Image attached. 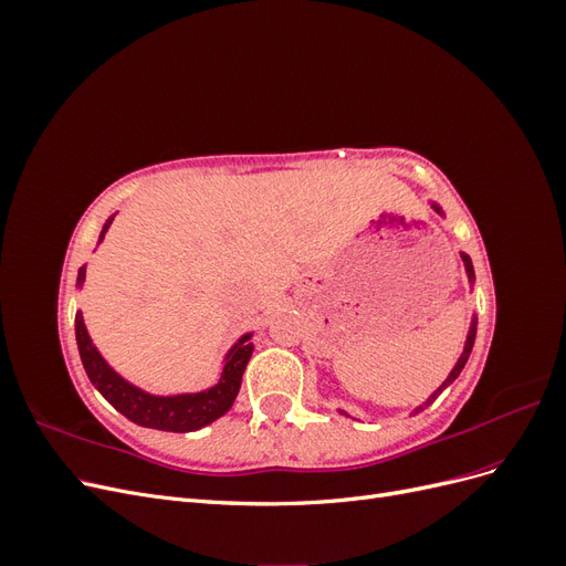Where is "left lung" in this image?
Instances as JSON below:
<instances>
[{"label":"left lung","instance_id":"left-lung-1","mask_svg":"<svg viewBox=\"0 0 566 566\" xmlns=\"http://www.w3.org/2000/svg\"><path fill=\"white\" fill-rule=\"evenodd\" d=\"M462 260H465V269H468V273H470V279H472V276H474V271H472V262H470V256H468V254H462ZM474 333H476V321L472 323V328H470V335H468V345H465V352H462V356L458 358V364H455V368L451 370V375H449V378H447V380H443V385H441V387H439V389H437V391L432 394V397H430V399H427V403H424V406H430V403H432V401H434V399L439 397V394H441L443 389H447V387H449V385H451V382H453V380L458 378V375H460V370H462V368H465V364H468V358H470V352H472V345H474ZM424 406H420L418 410H422Z\"/></svg>","mask_w":566,"mask_h":566}]
</instances>
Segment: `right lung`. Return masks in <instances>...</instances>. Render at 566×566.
I'll use <instances>...</instances> for the list:
<instances>
[{
	"instance_id": "add662e5",
	"label": "right lung",
	"mask_w": 566,
	"mask_h": 566,
	"mask_svg": "<svg viewBox=\"0 0 566 566\" xmlns=\"http://www.w3.org/2000/svg\"><path fill=\"white\" fill-rule=\"evenodd\" d=\"M108 227H111V219L104 227V231H101V238H104ZM82 281H84V269L80 271V283ZM75 337H77V349H80L84 370H87L92 385L113 403V408H117L119 413L136 424L153 427V430H165V432H193L224 416L238 397L245 366L254 349L250 335H245L229 352L219 385L208 391L181 394V397H150V394L132 387L129 382L119 378L117 373L108 368V364L101 358V354L92 345L87 328H84L82 323V314L75 316Z\"/></svg>"
}]
</instances>
